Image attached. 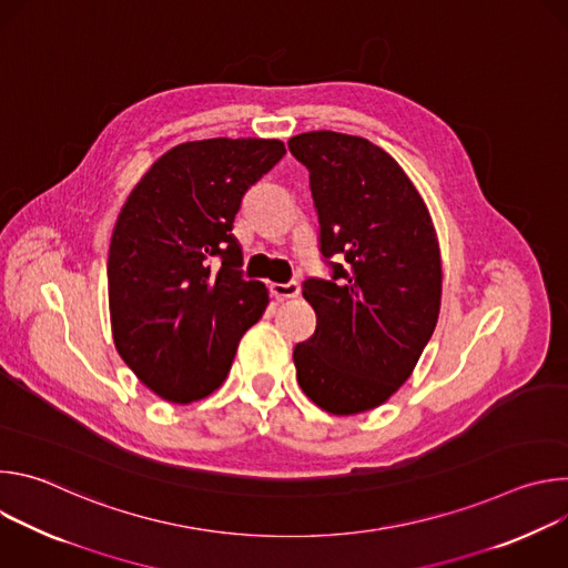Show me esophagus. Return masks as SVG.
Masks as SVG:
<instances>
[{"label": "esophagus", "instance_id": "34e87169", "mask_svg": "<svg viewBox=\"0 0 568 568\" xmlns=\"http://www.w3.org/2000/svg\"><path fill=\"white\" fill-rule=\"evenodd\" d=\"M270 290H272V294H274L278 301H285V298H294V296H298L301 285H298V281H290V283H272V285H270Z\"/></svg>", "mask_w": 568, "mask_h": 568}]
</instances>
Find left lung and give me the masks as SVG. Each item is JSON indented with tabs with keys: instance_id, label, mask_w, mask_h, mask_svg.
I'll use <instances>...</instances> for the list:
<instances>
[{
	"instance_id": "left-lung-1",
	"label": "left lung",
	"mask_w": 568,
	"mask_h": 568,
	"mask_svg": "<svg viewBox=\"0 0 568 568\" xmlns=\"http://www.w3.org/2000/svg\"><path fill=\"white\" fill-rule=\"evenodd\" d=\"M310 173L328 278L303 281L314 335L296 344L303 393L335 416L379 407L429 344L440 252L429 211L397 161L368 139L316 130L287 141Z\"/></svg>"
}]
</instances>
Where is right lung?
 Returning a JSON list of instances; mask_svg holds the SVG:
<instances>
[{
	"label": "right lung",
	"mask_w": 568,
	"mask_h": 568,
	"mask_svg": "<svg viewBox=\"0 0 568 568\" xmlns=\"http://www.w3.org/2000/svg\"><path fill=\"white\" fill-rule=\"evenodd\" d=\"M283 154L276 139L189 141L159 156L123 204L108 261L112 335L159 397L189 404L213 393L263 316L270 294L242 276L231 231Z\"/></svg>",
	"instance_id": "right-lung-1"
}]
</instances>
